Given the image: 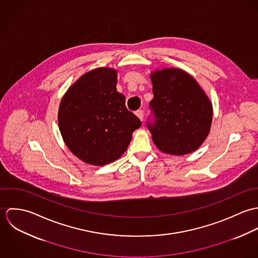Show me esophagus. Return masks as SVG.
Instances as JSON below:
<instances>
[{"label":"esophagus","instance_id":"1","mask_svg":"<svg viewBox=\"0 0 258 258\" xmlns=\"http://www.w3.org/2000/svg\"><path fill=\"white\" fill-rule=\"evenodd\" d=\"M135 114H136V116H137L141 121H143V119H144V111L137 110Z\"/></svg>","mask_w":258,"mask_h":258}]
</instances>
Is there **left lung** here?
<instances>
[{
	"label": "left lung",
	"instance_id": "8db88e82",
	"mask_svg": "<svg viewBox=\"0 0 258 258\" xmlns=\"http://www.w3.org/2000/svg\"><path fill=\"white\" fill-rule=\"evenodd\" d=\"M155 123L149 124L161 152L183 156L201 147L213 121V104L197 80L181 69L164 68L150 74Z\"/></svg>",
	"mask_w": 258,
	"mask_h": 258
}]
</instances>
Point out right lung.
<instances>
[{"mask_svg": "<svg viewBox=\"0 0 258 258\" xmlns=\"http://www.w3.org/2000/svg\"><path fill=\"white\" fill-rule=\"evenodd\" d=\"M116 84V70L98 68L80 76L61 98L57 119L63 142L86 164L104 166L119 159L142 125L127 110Z\"/></svg>", "mask_w": 258, "mask_h": 258, "instance_id": "obj_1", "label": "right lung"}]
</instances>
